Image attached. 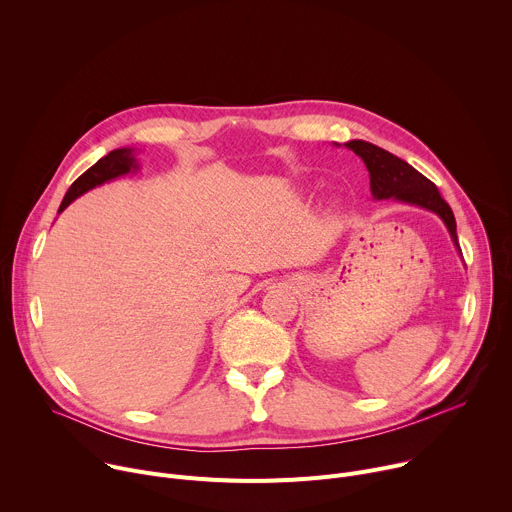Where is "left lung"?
<instances>
[{"instance_id":"8db88e82","label":"left lung","mask_w":512,"mask_h":512,"mask_svg":"<svg viewBox=\"0 0 512 512\" xmlns=\"http://www.w3.org/2000/svg\"><path fill=\"white\" fill-rule=\"evenodd\" d=\"M348 148L362 158L367 164V170L371 174V190L375 198H399L417 206H423L427 210H433L435 214L442 216L446 223L456 247L458 235H456V218L450 208V204L437 192L435 184L427 180L423 174H419L415 168H411L407 162L399 160L397 156L389 154L387 150L377 148V145L369 141H348Z\"/></svg>"}]
</instances>
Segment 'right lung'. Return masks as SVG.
<instances>
[{"mask_svg":"<svg viewBox=\"0 0 512 512\" xmlns=\"http://www.w3.org/2000/svg\"><path fill=\"white\" fill-rule=\"evenodd\" d=\"M133 168V158H131V152L129 150H113L109 152L105 158H101L95 166H91L83 176H79L75 182H72V186L68 188L60 208L64 210L72 200H75L77 196L85 194L87 190L111 180V178H117L121 174H127L129 170Z\"/></svg>","mask_w":512,"mask_h":512,"instance_id":"obj_1","label":"right lung"}]
</instances>
